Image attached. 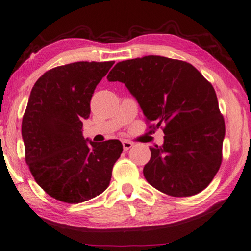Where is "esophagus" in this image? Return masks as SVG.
I'll return each instance as SVG.
<instances>
[{"label": "esophagus", "instance_id": "obj_1", "mask_svg": "<svg viewBox=\"0 0 251 251\" xmlns=\"http://www.w3.org/2000/svg\"><path fill=\"white\" fill-rule=\"evenodd\" d=\"M122 146H123V150L126 151V150H129L130 148L133 147V143L130 142V141H126V140H125V141H122Z\"/></svg>", "mask_w": 251, "mask_h": 251}]
</instances>
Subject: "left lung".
Instances as JSON below:
<instances>
[{
  "label": "left lung",
  "mask_w": 251,
  "mask_h": 251,
  "mask_svg": "<svg viewBox=\"0 0 251 251\" xmlns=\"http://www.w3.org/2000/svg\"><path fill=\"white\" fill-rule=\"evenodd\" d=\"M107 79L125 83L148 120L164 126V142L150 148L143 169L148 183L175 197L205 190L222 164L225 138L212 83L186 61L154 55L120 61Z\"/></svg>",
  "instance_id": "left-lung-1"
}]
</instances>
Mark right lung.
Returning <instances> with one entry per match:
<instances>
[{
	"label": "right lung",
	"mask_w": 251,
	"mask_h": 251,
	"mask_svg": "<svg viewBox=\"0 0 251 251\" xmlns=\"http://www.w3.org/2000/svg\"><path fill=\"white\" fill-rule=\"evenodd\" d=\"M114 61H77L48 70L35 82L22 121L25 161L48 195L77 204L109 186L122 153L119 140L96 143L82 135L96 87Z\"/></svg>",
	"instance_id": "obj_1"
}]
</instances>
